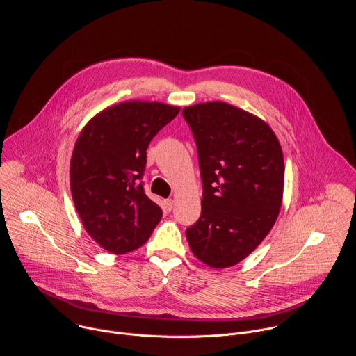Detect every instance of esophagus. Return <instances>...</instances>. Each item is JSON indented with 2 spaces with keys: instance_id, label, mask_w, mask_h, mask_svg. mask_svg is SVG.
<instances>
[{
  "instance_id": "34e87169",
  "label": "esophagus",
  "mask_w": 356,
  "mask_h": 356,
  "mask_svg": "<svg viewBox=\"0 0 356 356\" xmlns=\"http://www.w3.org/2000/svg\"><path fill=\"white\" fill-rule=\"evenodd\" d=\"M173 206H175V201H173L172 198L165 200V210H166V211H172V210H173Z\"/></svg>"
}]
</instances>
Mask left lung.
Listing matches in <instances>:
<instances>
[{"label": "left lung", "instance_id": "obj_1", "mask_svg": "<svg viewBox=\"0 0 356 356\" xmlns=\"http://www.w3.org/2000/svg\"><path fill=\"white\" fill-rule=\"evenodd\" d=\"M202 181L201 216L186 229L191 252L222 269L265 239L282 206L284 161L261 118L221 101L186 107Z\"/></svg>", "mask_w": 356, "mask_h": 356}]
</instances>
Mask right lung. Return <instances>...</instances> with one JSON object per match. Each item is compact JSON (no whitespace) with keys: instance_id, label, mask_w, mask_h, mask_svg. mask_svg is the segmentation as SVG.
Segmentation results:
<instances>
[{"instance_id":"obj_1","label":"right lung","mask_w":356,"mask_h":356,"mask_svg":"<svg viewBox=\"0 0 356 356\" xmlns=\"http://www.w3.org/2000/svg\"><path fill=\"white\" fill-rule=\"evenodd\" d=\"M180 108L127 101L97 114L83 128L70 162V187L87 234L122 255L142 246L162 218L143 190L146 149Z\"/></svg>"}]
</instances>
